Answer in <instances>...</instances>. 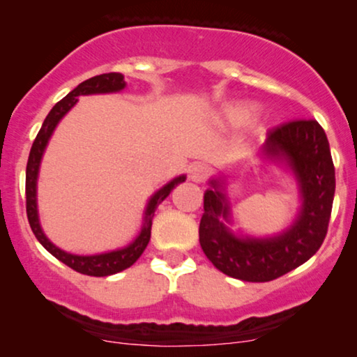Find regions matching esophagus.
<instances>
[{
	"label": "esophagus",
	"mask_w": 357,
	"mask_h": 357,
	"mask_svg": "<svg viewBox=\"0 0 357 357\" xmlns=\"http://www.w3.org/2000/svg\"><path fill=\"white\" fill-rule=\"evenodd\" d=\"M188 172H190V179H192V181L204 183L205 178H207V174H208V169L202 164H192L190 165Z\"/></svg>",
	"instance_id": "obj_1"
}]
</instances>
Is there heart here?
Wrapping results in <instances>:
<instances>
[{
    "label": "heart",
    "instance_id": "heart-1",
    "mask_svg": "<svg viewBox=\"0 0 357 357\" xmlns=\"http://www.w3.org/2000/svg\"><path fill=\"white\" fill-rule=\"evenodd\" d=\"M255 119V107L245 102H233L222 107L215 115V121L226 128H243Z\"/></svg>",
    "mask_w": 357,
    "mask_h": 357
}]
</instances>
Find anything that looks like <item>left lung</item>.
<instances>
[{
  "label": "left lung",
  "instance_id": "left-lung-1",
  "mask_svg": "<svg viewBox=\"0 0 357 357\" xmlns=\"http://www.w3.org/2000/svg\"><path fill=\"white\" fill-rule=\"evenodd\" d=\"M261 157L289 169L297 183L298 207L291 225L273 236L235 233L225 176L208 179L200 219V245L221 273L243 282H271L298 268L321 247L335 195L328 138L316 121H294L268 132Z\"/></svg>",
  "mask_w": 357,
  "mask_h": 357
}]
</instances>
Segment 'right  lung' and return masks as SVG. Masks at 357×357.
<instances>
[{
  "instance_id": "obj_1",
  "label": "right lung",
  "mask_w": 357,
  "mask_h": 357,
  "mask_svg": "<svg viewBox=\"0 0 357 357\" xmlns=\"http://www.w3.org/2000/svg\"><path fill=\"white\" fill-rule=\"evenodd\" d=\"M124 88V75L119 74V72H110V74H100L91 79H86V81L81 82L77 88L72 89L66 98L60 100V102L50 110V114L46 115L45 122H43L41 129H39L34 143H32V149L27 160V171H25V205H27V219L29 225H31L32 233H34L38 242L41 243L50 254L55 255L59 261H62L63 264H67L68 268H72L74 271L82 273V275L88 276H110L119 271H124L129 266L135 264L150 242L152 219L153 215H155L158 204L167 199L169 193H171L179 183H183L186 179L185 174L178 176V178L171 179L167 185L162 186L160 190H157V192L150 197L149 202H146L145 212H143V226L142 229H139L138 236H136L129 245L117 248V250L103 252V254L95 255L68 254V252L56 247L55 243L50 242L48 236L45 235L38 214V176L39 167H41L43 155H45V150L46 146H48V142L50 138H52L53 131H55V128L59 126V122L66 117L67 112L79 102L77 96L119 93Z\"/></svg>"
}]
</instances>
